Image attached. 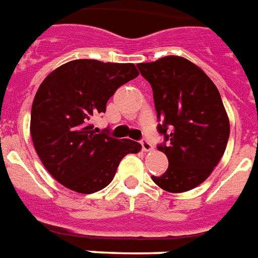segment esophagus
Wrapping results in <instances>:
<instances>
[{
	"label": "esophagus",
	"mask_w": 258,
	"mask_h": 258,
	"mask_svg": "<svg viewBox=\"0 0 258 258\" xmlns=\"http://www.w3.org/2000/svg\"><path fill=\"white\" fill-rule=\"evenodd\" d=\"M141 145H142V150H144V152H149V150H152V149H153V146H152V144H150V141L146 138L141 139Z\"/></svg>",
	"instance_id": "34e87169"
}]
</instances>
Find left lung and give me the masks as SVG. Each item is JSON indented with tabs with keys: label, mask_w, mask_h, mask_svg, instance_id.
Masks as SVG:
<instances>
[{
	"label": "left lung",
	"mask_w": 258,
	"mask_h": 258,
	"mask_svg": "<svg viewBox=\"0 0 258 258\" xmlns=\"http://www.w3.org/2000/svg\"><path fill=\"white\" fill-rule=\"evenodd\" d=\"M150 83L157 112V149L168 158V169L152 176L164 190L182 192L201 184L224 154L230 123L220 93L191 61L168 56L138 64Z\"/></svg>",
	"instance_id": "8db88e82"
}]
</instances>
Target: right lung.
<instances>
[{
	"label": "right lung",
	"mask_w": 258,
	"mask_h": 258,
	"mask_svg": "<svg viewBox=\"0 0 258 258\" xmlns=\"http://www.w3.org/2000/svg\"><path fill=\"white\" fill-rule=\"evenodd\" d=\"M138 76L134 64L74 60L58 67L39 86L31 108V138L49 173L82 194L106 187L125 154L141 145L116 139L91 124L124 83Z\"/></svg>",
	"instance_id": "1"
}]
</instances>
